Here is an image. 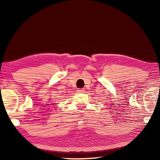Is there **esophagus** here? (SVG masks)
<instances>
[{"mask_svg": "<svg viewBox=\"0 0 160 160\" xmlns=\"http://www.w3.org/2000/svg\"><path fill=\"white\" fill-rule=\"evenodd\" d=\"M78 91L79 93H83V92H84V90L83 89H78Z\"/></svg>", "mask_w": 160, "mask_h": 160, "instance_id": "34e87169", "label": "esophagus"}]
</instances>
